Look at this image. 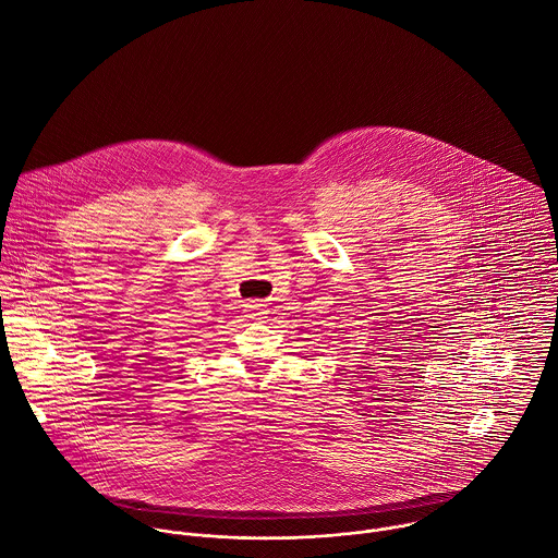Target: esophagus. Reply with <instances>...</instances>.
Returning <instances> with one entry per match:
<instances>
[{"instance_id":"1","label":"esophagus","mask_w":558,"mask_h":558,"mask_svg":"<svg viewBox=\"0 0 558 558\" xmlns=\"http://www.w3.org/2000/svg\"><path fill=\"white\" fill-rule=\"evenodd\" d=\"M247 306V311L252 313V317H260L263 315V311H260V306L263 304H258V302H250V304H245Z\"/></svg>"}]
</instances>
